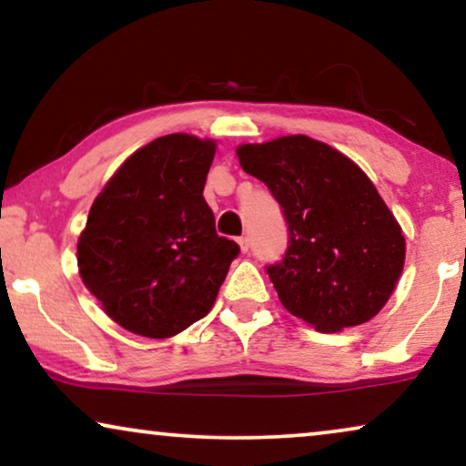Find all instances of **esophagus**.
Segmentation results:
<instances>
[{
    "mask_svg": "<svg viewBox=\"0 0 466 466\" xmlns=\"http://www.w3.org/2000/svg\"><path fill=\"white\" fill-rule=\"evenodd\" d=\"M238 241H239V248H241V252H248V250H250V239H248L246 235H244V238H239Z\"/></svg>",
    "mask_w": 466,
    "mask_h": 466,
    "instance_id": "esophagus-1",
    "label": "esophagus"
}]
</instances>
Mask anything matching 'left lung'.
<instances>
[{
  "label": "left lung",
  "instance_id": "obj_1",
  "mask_svg": "<svg viewBox=\"0 0 466 466\" xmlns=\"http://www.w3.org/2000/svg\"><path fill=\"white\" fill-rule=\"evenodd\" d=\"M238 157L289 225L286 254L267 265L284 308L322 333L371 320L403 271L405 238L365 171L308 136L244 144Z\"/></svg>",
  "mask_w": 466,
  "mask_h": 466
}]
</instances>
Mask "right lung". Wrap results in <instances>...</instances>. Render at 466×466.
<instances>
[{
    "label": "right lung",
    "mask_w": 466,
    "mask_h": 466,
    "mask_svg": "<svg viewBox=\"0 0 466 466\" xmlns=\"http://www.w3.org/2000/svg\"><path fill=\"white\" fill-rule=\"evenodd\" d=\"M216 144L171 133L127 158L93 201L78 269L104 311L131 333L165 339L212 309L233 239L216 233L203 187Z\"/></svg>",
    "instance_id": "add662e5"
}]
</instances>
